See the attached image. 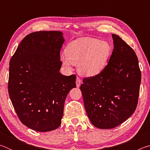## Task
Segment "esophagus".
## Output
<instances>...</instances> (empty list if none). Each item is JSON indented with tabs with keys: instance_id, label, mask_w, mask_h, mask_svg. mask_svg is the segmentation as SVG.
<instances>
[{
	"instance_id": "esophagus-1",
	"label": "esophagus",
	"mask_w": 150,
	"mask_h": 150,
	"mask_svg": "<svg viewBox=\"0 0 150 150\" xmlns=\"http://www.w3.org/2000/svg\"><path fill=\"white\" fill-rule=\"evenodd\" d=\"M81 85V79L79 77H77V79H76V86L77 87H79V86Z\"/></svg>"
}]
</instances>
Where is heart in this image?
Segmentation results:
<instances>
[{
	"label": "heart",
	"mask_w": 150,
	"mask_h": 150,
	"mask_svg": "<svg viewBox=\"0 0 150 150\" xmlns=\"http://www.w3.org/2000/svg\"><path fill=\"white\" fill-rule=\"evenodd\" d=\"M111 47L107 42L90 37H83L71 42L62 57L63 65L71 69L77 65L78 71L86 77H95L102 73L108 62Z\"/></svg>",
	"instance_id": "1"
}]
</instances>
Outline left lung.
Returning <instances> with one entry per match:
<instances>
[{"instance_id": "left-lung-1", "label": "left lung", "mask_w": 150, "mask_h": 150, "mask_svg": "<svg viewBox=\"0 0 150 150\" xmlns=\"http://www.w3.org/2000/svg\"><path fill=\"white\" fill-rule=\"evenodd\" d=\"M114 50L102 73L85 77L80 89L85 110L94 126L110 129L120 125L138 105L141 71L132 48L116 34Z\"/></svg>"}]
</instances>
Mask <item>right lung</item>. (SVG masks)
Returning <instances> with one entry per match:
<instances>
[{
  "label": "right lung",
  "instance_id": "1",
  "mask_svg": "<svg viewBox=\"0 0 150 150\" xmlns=\"http://www.w3.org/2000/svg\"><path fill=\"white\" fill-rule=\"evenodd\" d=\"M59 31L27 35L10 61L8 94L20 120L38 132L55 130L62 123L67 95L76 87L75 75L59 73Z\"/></svg>",
  "mask_w": 150,
  "mask_h": 150
}]
</instances>
